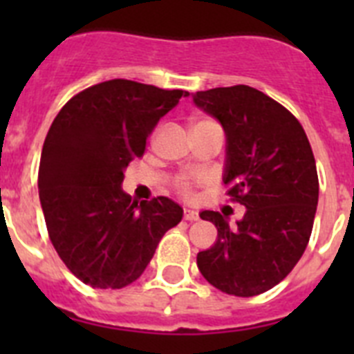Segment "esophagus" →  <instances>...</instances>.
Returning a JSON list of instances; mask_svg holds the SVG:
<instances>
[{"instance_id":"1","label":"esophagus","mask_w":354,"mask_h":354,"mask_svg":"<svg viewBox=\"0 0 354 354\" xmlns=\"http://www.w3.org/2000/svg\"><path fill=\"white\" fill-rule=\"evenodd\" d=\"M198 212L192 211V209H184V220L186 221H198Z\"/></svg>"}]
</instances>
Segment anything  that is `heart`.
Wrapping results in <instances>:
<instances>
[{
    "mask_svg": "<svg viewBox=\"0 0 354 354\" xmlns=\"http://www.w3.org/2000/svg\"><path fill=\"white\" fill-rule=\"evenodd\" d=\"M175 192L179 193L183 198H193V183L189 179H179L175 183Z\"/></svg>",
    "mask_w": 354,
    "mask_h": 354,
    "instance_id": "obj_1",
    "label": "heart"
}]
</instances>
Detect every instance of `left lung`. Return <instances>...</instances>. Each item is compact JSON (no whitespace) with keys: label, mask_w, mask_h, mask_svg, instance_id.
Segmentation results:
<instances>
[{"label":"left lung","mask_w":354,"mask_h":354,"mask_svg":"<svg viewBox=\"0 0 354 354\" xmlns=\"http://www.w3.org/2000/svg\"><path fill=\"white\" fill-rule=\"evenodd\" d=\"M193 101L221 122L227 195L246 207L234 228L220 212H200L218 239L196 266L221 292L257 296L282 282L308 245L319 198L314 152L298 118L261 90L236 84L196 92Z\"/></svg>","instance_id":"8db88e82"}]
</instances>
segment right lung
I'll list each match as a JSON object with an SVG mask.
<instances>
[{"label":"right lung","instance_id":"1","mask_svg":"<svg viewBox=\"0 0 354 354\" xmlns=\"http://www.w3.org/2000/svg\"><path fill=\"white\" fill-rule=\"evenodd\" d=\"M184 90L131 80L93 84L68 99L42 147L39 196L49 239L68 271L93 289L138 280L183 209L167 196L138 202L120 189L159 118Z\"/></svg>","mask_w":354,"mask_h":354}]
</instances>
